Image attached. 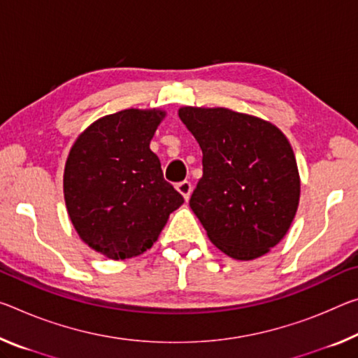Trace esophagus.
<instances>
[{
  "label": "esophagus",
  "mask_w": 358,
  "mask_h": 358,
  "mask_svg": "<svg viewBox=\"0 0 358 358\" xmlns=\"http://www.w3.org/2000/svg\"><path fill=\"white\" fill-rule=\"evenodd\" d=\"M177 191L180 192L181 196L185 197L186 201H188V199H189V196H191V191H192V185H191V181H188V180L180 181V183H177Z\"/></svg>",
  "instance_id": "obj_1"
}]
</instances>
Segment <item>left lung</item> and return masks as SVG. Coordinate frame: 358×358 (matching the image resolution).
Masks as SVG:
<instances>
[{
    "label": "left lung",
    "instance_id": "8db88e82",
    "mask_svg": "<svg viewBox=\"0 0 358 358\" xmlns=\"http://www.w3.org/2000/svg\"><path fill=\"white\" fill-rule=\"evenodd\" d=\"M178 116L202 150V177L189 207L208 239L236 259L268 253L287 234L299 175L285 135L228 108L185 106Z\"/></svg>",
    "mask_w": 358,
    "mask_h": 358
}]
</instances>
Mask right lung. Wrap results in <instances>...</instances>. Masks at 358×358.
<instances>
[{
	"label": "right lung",
	"mask_w": 358,
	"mask_h": 358,
	"mask_svg": "<svg viewBox=\"0 0 358 358\" xmlns=\"http://www.w3.org/2000/svg\"><path fill=\"white\" fill-rule=\"evenodd\" d=\"M164 117L156 110H124L95 121L66 159L65 202L90 248L111 259L151 248L169 215L185 202L164 180L150 141Z\"/></svg>",
	"instance_id": "1"
}]
</instances>
